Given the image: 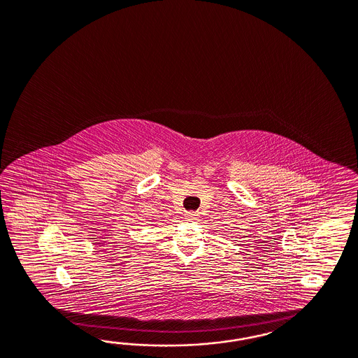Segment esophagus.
<instances>
[{"mask_svg":"<svg viewBox=\"0 0 358 358\" xmlns=\"http://www.w3.org/2000/svg\"><path fill=\"white\" fill-rule=\"evenodd\" d=\"M198 215H199V213H185V217H186V219H187V220H195V219H196V217H198Z\"/></svg>","mask_w":358,"mask_h":358,"instance_id":"34e87169","label":"esophagus"}]
</instances>
